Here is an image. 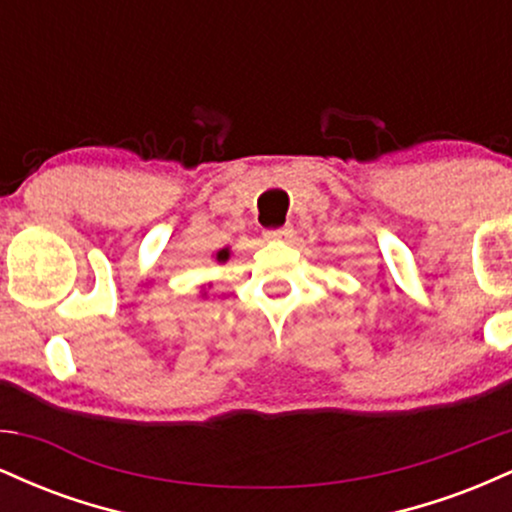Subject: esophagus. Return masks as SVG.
<instances>
[{"label":"esophagus","mask_w":512,"mask_h":512,"mask_svg":"<svg viewBox=\"0 0 512 512\" xmlns=\"http://www.w3.org/2000/svg\"><path fill=\"white\" fill-rule=\"evenodd\" d=\"M291 236H293V226L269 228V231H264V238H269V240H289Z\"/></svg>","instance_id":"34e87169"}]
</instances>
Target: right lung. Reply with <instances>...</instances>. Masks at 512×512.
<instances>
[{
  "instance_id": "add662e5",
  "label": "right lung",
  "mask_w": 512,
  "mask_h": 512,
  "mask_svg": "<svg viewBox=\"0 0 512 512\" xmlns=\"http://www.w3.org/2000/svg\"><path fill=\"white\" fill-rule=\"evenodd\" d=\"M228 257H231V250H228V248H223V250L216 252V260H219V262H226Z\"/></svg>"
}]
</instances>
